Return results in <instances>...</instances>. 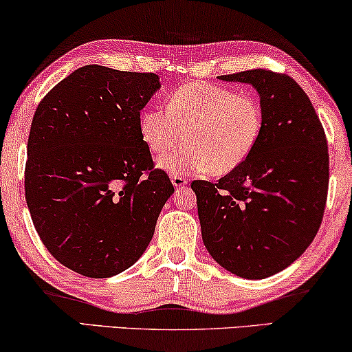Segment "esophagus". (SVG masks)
I'll list each match as a JSON object with an SVG mask.
<instances>
[{"mask_svg":"<svg viewBox=\"0 0 352 352\" xmlns=\"http://www.w3.org/2000/svg\"><path fill=\"white\" fill-rule=\"evenodd\" d=\"M170 180H172V185H174L177 190H182V188L188 183V178L183 175H172Z\"/></svg>","mask_w":352,"mask_h":352,"instance_id":"1","label":"esophagus"}]
</instances>
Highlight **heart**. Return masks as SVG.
I'll return each instance as SVG.
<instances>
[{
  "label": "heart",
  "instance_id": "1",
  "mask_svg": "<svg viewBox=\"0 0 352 352\" xmlns=\"http://www.w3.org/2000/svg\"><path fill=\"white\" fill-rule=\"evenodd\" d=\"M263 108L258 98L219 84L197 81L177 87L167 108H145L138 116V132L157 161L172 175H214L234 172L249 160L263 132Z\"/></svg>",
  "mask_w": 352,
  "mask_h": 352
}]
</instances>
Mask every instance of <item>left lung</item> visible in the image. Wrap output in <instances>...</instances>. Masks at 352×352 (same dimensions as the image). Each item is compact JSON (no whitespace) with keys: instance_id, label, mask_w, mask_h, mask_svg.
<instances>
[{"instance_id":"obj_1","label":"left lung","mask_w":352,"mask_h":352,"mask_svg":"<svg viewBox=\"0 0 352 352\" xmlns=\"http://www.w3.org/2000/svg\"><path fill=\"white\" fill-rule=\"evenodd\" d=\"M256 89L263 132L249 160L217 183H191L202 241L217 263L245 279L290 266L318 234L329 190V150L298 82L263 68L219 76Z\"/></svg>"}]
</instances>
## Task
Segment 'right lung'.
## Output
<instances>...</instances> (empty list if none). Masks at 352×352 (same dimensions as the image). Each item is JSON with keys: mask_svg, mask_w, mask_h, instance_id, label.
I'll list each match as a JSON object with an SVG mask.
<instances>
[{"mask_svg": "<svg viewBox=\"0 0 352 352\" xmlns=\"http://www.w3.org/2000/svg\"><path fill=\"white\" fill-rule=\"evenodd\" d=\"M161 87L155 73L86 65L39 102L30 127L25 199L58 263L94 279L131 268L174 192L138 132Z\"/></svg>", "mask_w": 352, "mask_h": 352, "instance_id": "1", "label": "right lung"}]
</instances>
